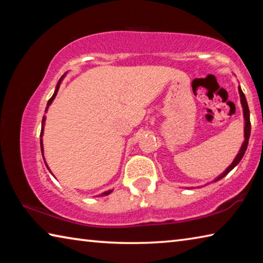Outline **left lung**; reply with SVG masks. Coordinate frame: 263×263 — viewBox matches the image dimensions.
<instances>
[{
    "label": "left lung",
    "mask_w": 263,
    "mask_h": 263,
    "mask_svg": "<svg viewBox=\"0 0 263 263\" xmlns=\"http://www.w3.org/2000/svg\"><path fill=\"white\" fill-rule=\"evenodd\" d=\"M239 94H240V99H241V104H242V108H243V118H245V141L242 142V146L241 148H240L239 153L237 157H235L234 161L230 164V166L228 167V169L222 173V174H220L219 176L217 177V179L215 180L216 181H219L220 179H222V177L226 176L229 174V173L232 171V169L237 166V164L240 162V160L242 159L245 152H246L247 149V146H248V140H249V136H251V121H249V109H248V104H247V101H246V97H245L243 92L241 90V88L239 87Z\"/></svg>",
    "instance_id": "1"
}]
</instances>
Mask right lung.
Here are the masks:
<instances>
[{
  "label": "right lung",
  "mask_w": 263,
  "mask_h": 263,
  "mask_svg": "<svg viewBox=\"0 0 263 263\" xmlns=\"http://www.w3.org/2000/svg\"><path fill=\"white\" fill-rule=\"evenodd\" d=\"M61 80H62V78L60 79V81L58 82V84H57V89H55V91H54V94L52 95V97L50 100H48V102H47V108H48V105H50L51 103H52V101L55 99V96H57V94H58V90H59V86H60V82H61ZM46 108V109H47ZM44 122H45V117H43V122H42V131H41V137L43 136V128H44ZM41 147H42V153H43V142H42V140H41ZM111 193V190L110 191H106V193H104L103 195H109Z\"/></svg>",
  "instance_id": "obj_1"
}]
</instances>
